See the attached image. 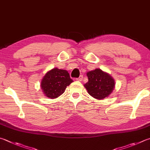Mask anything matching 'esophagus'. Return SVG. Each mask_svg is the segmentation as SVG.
Here are the masks:
<instances>
[{
  "mask_svg": "<svg viewBox=\"0 0 150 150\" xmlns=\"http://www.w3.org/2000/svg\"><path fill=\"white\" fill-rule=\"evenodd\" d=\"M83 75H81L77 79V80L79 81H81L83 80Z\"/></svg>",
  "mask_w": 150,
  "mask_h": 150,
  "instance_id": "34e87169",
  "label": "esophagus"
}]
</instances>
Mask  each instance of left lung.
I'll list each match as a JSON object with an SVG mask.
<instances>
[{
    "label": "left lung",
    "mask_w": 150,
    "mask_h": 150,
    "mask_svg": "<svg viewBox=\"0 0 150 150\" xmlns=\"http://www.w3.org/2000/svg\"><path fill=\"white\" fill-rule=\"evenodd\" d=\"M88 81L84 84L88 93L98 100L108 97L115 88V80L100 69H95L86 73Z\"/></svg>",
    "instance_id": "obj_1"
}]
</instances>
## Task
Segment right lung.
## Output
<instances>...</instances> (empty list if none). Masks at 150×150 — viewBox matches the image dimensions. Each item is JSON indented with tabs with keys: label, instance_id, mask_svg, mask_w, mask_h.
<instances>
[{
	"label": "right lung",
	"instance_id": "add662e5",
	"mask_svg": "<svg viewBox=\"0 0 150 150\" xmlns=\"http://www.w3.org/2000/svg\"><path fill=\"white\" fill-rule=\"evenodd\" d=\"M73 82L67 71L55 67L46 73L40 82V87L45 96L54 99L61 96Z\"/></svg>",
	"mask_w": 150,
	"mask_h": 150
}]
</instances>
